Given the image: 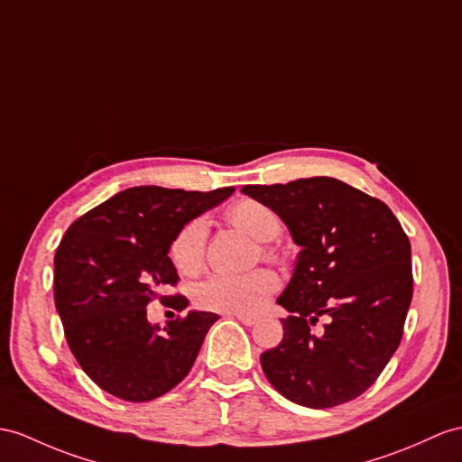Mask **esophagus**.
Instances as JSON below:
<instances>
[{"label": "esophagus", "instance_id": "esophagus-1", "mask_svg": "<svg viewBox=\"0 0 462 462\" xmlns=\"http://www.w3.org/2000/svg\"><path fill=\"white\" fill-rule=\"evenodd\" d=\"M227 316H229V318H237L243 325H249V328H251V325L256 323V318H254V316H245V313H227Z\"/></svg>", "mask_w": 462, "mask_h": 462}]
</instances>
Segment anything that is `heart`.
Listing matches in <instances>:
<instances>
[{
    "label": "heart",
    "mask_w": 462,
    "mask_h": 462,
    "mask_svg": "<svg viewBox=\"0 0 462 462\" xmlns=\"http://www.w3.org/2000/svg\"><path fill=\"white\" fill-rule=\"evenodd\" d=\"M227 219L256 241L278 237L280 219L276 213L256 199H239L227 209ZM208 221L196 217L176 233L171 258L182 274H198L206 261ZM278 288V278L270 270H253L246 274H216L201 282L194 300L198 308L219 313H254Z\"/></svg>",
    "instance_id": "b5f03b06"
}]
</instances>
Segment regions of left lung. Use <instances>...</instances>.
Returning a JSON list of instances; mask_svg holds the SVG:
<instances>
[{"instance_id":"8db88e82","label":"left lung","mask_w":462,"mask_h":462,"mask_svg":"<svg viewBox=\"0 0 462 462\" xmlns=\"http://www.w3.org/2000/svg\"><path fill=\"white\" fill-rule=\"evenodd\" d=\"M284 221L300 246L276 300L282 343L261 355L270 384L300 406L323 410L374 384L402 339L411 294V246L390 208L337 178L245 186ZM328 317L321 334L310 324Z\"/></svg>"}]
</instances>
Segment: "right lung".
Masks as SVG:
<instances>
[{
    "label": "right lung",
    "instance_id": "right-lung-1",
    "mask_svg": "<svg viewBox=\"0 0 462 462\" xmlns=\"http://www.w3.org/2000/svg\"><path fill=\"white\" fill-rule=\"evenodd\" d=\"M233 192L134 186L64 233L54 254L56 311L76 361L111 396L154 400L192 368L217 313L192 310L161 329L146 319V303L178 282L168 256L176 233ZM176 301L188 306L182 296Z\"/></svg>",
    "mask_w": 462,
    "mask_h": 462
}]
</instances>
